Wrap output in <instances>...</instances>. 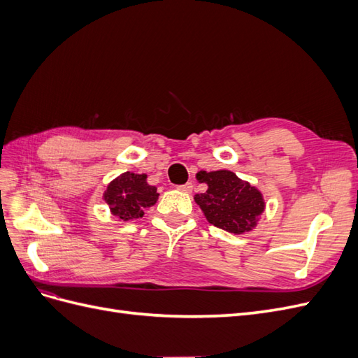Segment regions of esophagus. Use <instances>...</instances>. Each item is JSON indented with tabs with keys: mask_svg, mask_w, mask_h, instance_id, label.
Listing matches in <instances>:
<instances>
[{
	"mask_svg": "<svg viewBox=\"0 0 358 358\" xmlns=\"http://www.w3.org/2000/svg\"><path fill=\"white\" fill-rule=\"evenodd\" d=\"M178 189L182 191V192H188L189 194L192 191V183H185V185L178 187Z\"/></svg>",
	"mask_w": 358,
	"mask_h": 358,
	"instance_id": "1",
	"label": "esophagus"
}]
</instances>
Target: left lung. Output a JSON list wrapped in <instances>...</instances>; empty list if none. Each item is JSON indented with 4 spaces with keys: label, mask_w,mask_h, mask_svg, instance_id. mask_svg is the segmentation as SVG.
I'll return each instance as SVG.
<instances>
[{
    "label": "left lung",
    "mask_w": 358,
    "mask_h": 358,
    "mask_svg": "<svg viewBox=\"0 0 358 358\" xmlns=\"http://www.w3.org/2000/svg\"><path fill=\"white\" fill-rule=\"evenodd\" d=\"M196 178L208 189L196 194L194 201L212 225L233 234L255 229L266 209L262 191L230 170H200Z\"/></svg>",
    "instance_id": "left-lung-1"
}]
</instances>
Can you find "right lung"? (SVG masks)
<instances>
[{
  "label": "right lung",
  "mask_w": 358,
  "mask_h": 358,
  "mask_svg": "<svg viewBox=\"0 0 358 358\" xmlns=\"http://www.w3.org/2000/svg\"><path fill=\"white\" fill-rule=\"evenodd\" d=\"M158 197L157 187L148 183V175L133 171H125L115 178L103 194L110 213L119 221L142 218L145 210L154 206Z\"/></svg>",
  "instance_id": "obj_1"
}]
</instances>
